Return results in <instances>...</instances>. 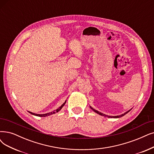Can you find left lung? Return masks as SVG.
<instances>
[{"label":"left lung","instance_id":"obj_1","mask_svg":"<svg viewBox=\"0 0 154 154\" xmlns=\"http://www.w3.org/2000/svg\"><path fill=\"white\" fill-rule=\"evenodd\" d=\"M90 108L94 110V111L95 112H96V113H97V114H98L99 115H101V116H104V117H107V118H121V117H122V116H125V114H126L128 112H129L131 110V109L130 110H129L128 111H127V112H125L124 114H121V115H119V116H107V115H106V114H103V113H102V112H99V111H98V110H95V109H94V108H92L91 106H90Z\"/></svg>","mask_w":154,"mask_h":154}]
</instances>
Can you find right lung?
Returning a JSON list of instances; mask_svg holds the SVG:
<instances>
[{
    "label": "right lung",
    "mask_w": 154,
    "mask_h": 154,
    "mask_svg": "<svg viewBox=\"0 0 154 154\" xmlns=\"http://www.w3.org/2000/svg\"><path fill=\"white\" fill-rule=\"evenodd\" d=\"M66 100L64 102V103L63 104L62 106H61L60 107H59L58 109H57L56 110H54V111H52V112H48V113H47V114H35V113H33V112H29L30 114H33V115H34V116H39V117H46V116H50V115H51V114H55V113H56V112H58L60 110H61V109H62L63 107V106L65 105V103H66Z\"/></svg>",
    "instance_id": "add662e5"
}]
</instances>
